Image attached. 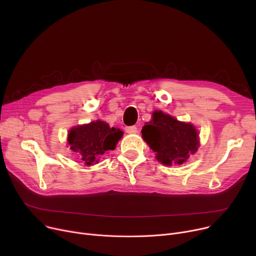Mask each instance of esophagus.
Instances as JSON below:
<instances>
[{
  "label": "esophagus",
  "instance_id": "1",
  "mask_svg": "<svg viewBox=\"0 0 256 256\" xmlns=\"http://www.w3.org/2000/svg\"><path fill=\"white\" fill-rule=\"evenodd\" d=\"M126 132L128 134H136L138 132V128L135 126H126Z\"/></svg>",
  "mask_w": 256,
  "mask_h": 256
}]
</instances>
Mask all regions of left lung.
<instances>
[{
    "label": "left lung",
    "mask_w": 256,
    "mask_h": 256,
    "mask_svg": "<svg viewBox=\"0 0 256 256\" xmlns=\"http://www.w3.org/2000/svg\"><path fill=\"white\" fill-rule=\"evenodd\" d=\"M142 137L164 165H182L198 150V134L190 124L180 122L162 111L142 128Z\"/></svg>",
    "instance_id": "8db88e82"
}]
</instances>
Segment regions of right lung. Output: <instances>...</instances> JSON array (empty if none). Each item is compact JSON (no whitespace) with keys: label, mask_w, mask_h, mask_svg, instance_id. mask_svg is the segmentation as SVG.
<instances>
[{"label":"right lung","mask_w":256,"mask_h":256,"mask_svg":"<svg viewBox=\"0 0 256 256\" xmlns=\"http://www.w3.org/2000/svg\"><path fill=\"white\" fill-rule=\"evenodd\" d=\"M124 132L110 128L104 121H92L89 124L72 128L68 134L70 150L76 152L86 165L98 163V158L108 150H113Z\"/></svg>","instance_id":"obj_1"}]
</instances>
